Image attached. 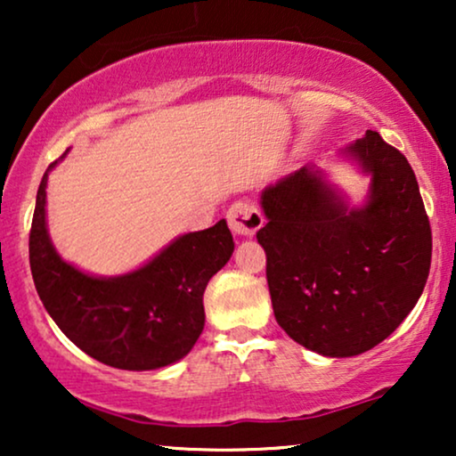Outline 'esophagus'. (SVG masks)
<instances>
[{
    "label": "esophagus",
    "instance_id": "obj_1",
    "mask_svg": "<svg viewBox=\"0 0 456 456\" xmlns=\"http://www.w3.org/2000/svg\"><path fill=\"white\" fill-rule=\"evenodd\" d=\"M228 226L239 236H253L264 226V216L261 211L248 201H236L228 209Z\"/></svg>",
    "mask_w": 456,
    "mask_h": 456
}]
</instances>
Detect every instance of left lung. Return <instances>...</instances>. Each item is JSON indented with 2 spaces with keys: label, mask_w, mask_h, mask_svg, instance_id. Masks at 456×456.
I'll return each instance as SVG.
<instances>
[{
  "label": "left lung",
  "mask_w": 456,
  "mask_h": 456,
  "mask_svg": "<svg viewBox=\"0 0 456 456\" xmlns=\"http://www.w3.org/2000/svg\"><path fill=\"white\" fill-rule=\"evenodd\" d=\"M371 174L365 208L348 209L311 170L264 191L257 232L273 315L292 340L354 357L401 326L428 282L432 228L413 167L376 130L348 147Z\"/></svg>",
  "instance_id": "left-lung-1"
}]
</instances>
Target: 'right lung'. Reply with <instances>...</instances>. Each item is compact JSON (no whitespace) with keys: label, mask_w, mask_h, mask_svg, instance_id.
Wrapping results in <instances>:
<instances>
[{"label":"right lung","mask_w":456,"mask_h":456,"mask_svg":"<svg viewBox=\"0 0 456 456\" xmlns=\"http://www.w3.org/2000/svg\"><path fill=\"white\" fill-rule=\"evenodd\" d=\"M47 174L28 234L35 289L58 328L93 359L118 370H159L183 359L203 332V292L234 251L226 220L180 236L145 267L93 278L60 259L45 226Z\"/></svg>","instance_id":"add662e5"}]
</instances>
